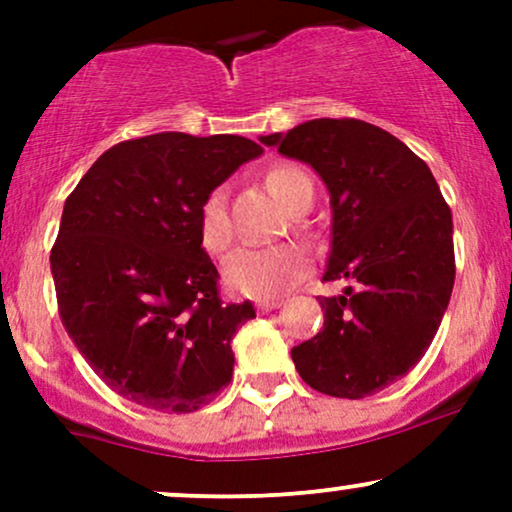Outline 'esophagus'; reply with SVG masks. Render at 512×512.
Returning <instances> with one entry per match:
<instances>
[{
	"mask_svg": "<svg viewBox=\"0 0 512 512\" xmlns=\"http://www.w3.org/2000/svg\"><path fill=\"white\" fill-rule=\"evenodd\" d=\"M279 305L281 301H257V310H260V313H272Z\"/></svg>",
	"mask_w": 512,
	"mask_h": 512,
	"instance_id": "34e87169",
	"label": "esophagus"
}]
</instances>
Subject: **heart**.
Returning a JSON list of instances; mask_svg holds the SVG:
<instances>
[{
    "label": "heart",
    "instance_id": "obj_1",
    "mask_svg": "<svg viewBox=\"0 0 512 512\" xmlns=\"http://www.w3.org/2000/svg\"><path fill=\"white\" fill-rule=\"evenodd\" d=\"M267 187L291 214H303L313 204V180L303 168L293 163H279L269 168ZM199 238L209 255H223L233 243V226L228 219V195L223 187L211 190L199 207ZM310 272L308 252L298 245L276 248L238 250L223 267V284L231 293L248 298L284 296Z\"/></svg>",
    "mask_w": 512,
    "mask_h": 512
}]
</instances>
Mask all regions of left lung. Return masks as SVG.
Wrapping results in <instances>:
<instances>
[{"instance_id": "obj_1", "label": "left lung", "mask_w": 512, "mask_h": 512, "mask_svg": "<svg viewBox=\"0 0 512 512\" xmlns=\"http://www.w3.org/2000/svg\"><path fill=\"white\" fill-rule=\"evenodd\" d=\"M264 146L315 168L330 190L325 325L291 358L313 390L361 399L407 375L436 337L455 284L452 214L431 168L385 129L320 117Z\"/></svg>"}]
</instances>
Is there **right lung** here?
Returning <instances> with one entry per match:
<instances>
[{
	"label": "right lung",
	"mask_w": 512,
	"mask_h": 512,
	"mask_svg": "<svg viewBox=\"0 0 512 512\" xmlns=\"http://www.w3.org/2000/svg\"><path fill=\"white\" fill-rule=\"evenodd\" d=\"M262 151L236 134L129 139L105 151L64 202L50 252L62 325L129 402L187 414L231 383V339L255 308L221 301L199 207Z\"/></svg>",
	"instance_id": "right-lung-1"
}]
</instances>
